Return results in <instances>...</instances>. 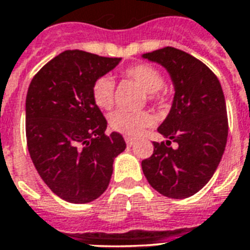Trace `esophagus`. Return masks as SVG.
I'll list each match as a JSON object with an SVG mask.
<instances>
[{
    "label": "esophagus",
    "mask_w": 250,
    "mask_h": 250,
    "mask_svg": "<svg viewBox=\"0 0 250 250\" xmlns=\"http://www.w3.org/2000/svg\"><path fill=\"white\" fill-rule=\"evenodd\" d=\"M135 141H136V139H133V137H125V143H127L128 146H132L135 144Z\"/></svg>",
    "instance_id": "esophagus-1"
}]
</instances>
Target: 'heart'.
<instances>
[{"label": "heart", "mask_w": 250, "mask_h": 250, "mask_svg": "<svg viewBox=\"0 0 250 250\" xmlns=\"http://www.w3.org/2000/svg\"><path fill=\"white\" fill-rule=\"evenodd\" d=\"M125 76L135 80L148 93L149 100H158V90L164 86V79L158 70L150 64H135L125 70ZM93 100L101 109H110L114 104V82L110 76H102L94 83ZM153 117L146 111L131 113L125 110H117L110 114L109 125L115 132L125 136H137L143 129L153 125Z\"/></svg>", "instance_id": "obj_1"}]
</instances>
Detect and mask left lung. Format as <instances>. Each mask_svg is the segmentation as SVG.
<instances>
[{
    "instance_id": "obj_1",
    "label": "left lung",
    "mask_w": 250,
    "mask_h": 250,
    "mask_svg": "<svg viewBox=\"0 0 250 250\" xmlns=\"http://www.w3.org/2000/svg\"><path fill=\"white\" fill-rule=\"evenodd\" d=\"M161 64L174 86L171 109L157 131L166 143L141 162L149 184L170 198H187L209 182L225 153L229 122L221 83L206 64L167 46L143 54ZM171 141L177 143L172 148Z\"/></svg>"
}]
</instances>
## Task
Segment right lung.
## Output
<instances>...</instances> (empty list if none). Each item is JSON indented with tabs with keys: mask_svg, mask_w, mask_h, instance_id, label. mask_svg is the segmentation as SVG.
<instances>
[{
	"mask_svg": "<svg viewBox=\"0 0 250 250\" xmlns=\"http://www.w3.org/2000/svg\"><path fill=\"white\" fill-rule=\"evenodd\" d=\"M122 58L66 50L37 72L25 98V135L45 184L71 204H86L109 187L114 160L125 149L121 133L93 100L94 83Z\"/></svg>",
	"mask_w": 250,
	"mask_h": 250,
	"instance_id": "1",
	"label": "right lung"
}]
</instances>
